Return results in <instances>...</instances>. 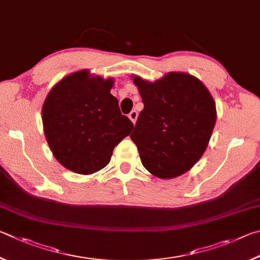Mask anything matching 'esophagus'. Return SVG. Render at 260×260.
Instances as JSON below:
<instances>
[{"mask_svg": "<svg viewBox=\"0 0 260 260\" xmlns=\"http://www.w3.org/2000/svg\"><path fill=\"white\" fill-rule=\"evenodd\" d=\"M137 117H138V113L137 111H131V113L129 114V118L131 121H133V123L135 124L136 121H137Z\"/></svg>", "mask_w": 260, "mask_h": 260, "instance_id": "obj_1", "label": "esophagus"}]
</instances>
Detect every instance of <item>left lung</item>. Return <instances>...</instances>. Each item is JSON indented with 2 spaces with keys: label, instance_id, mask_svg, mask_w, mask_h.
<instances>
[{
  "label": "left lung",
  "instance_id": "obj_1",
  "mask_svg": "<svg viewBox=\"0 0 260 260\" xmlns=\"http://www.w3.org/2000/svg\"><path fill=\"white\" fill-rule=\"evenodd\" d=\"M144 109L130 138L145 169L176 178L202 157L216 124V103L198 77L170 72L155 82L133 76Z\"/></svg>",
  "mask_w": 260,
  "mask_h": 260
}]
</instances>
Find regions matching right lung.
<instances>
[{
	"label": "right lung",
	"instance_id": "obj_1",
	"mask_svg": "<svg viewBox=\"0 0 260 260\" xmlns=\"http://www.w3.org/2000/svg\"><path fill=\"white\" fill-rule=\"evenodd\" d=\"M114 79L81 70L54 84L42 106L45 138L53 156L75 174L91 175L111 161L134 124L111 93Z\"/></svg>",
	"mask_w": 260,
	"mask_h": 260
}]
</instances>
